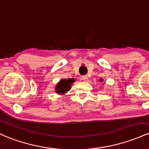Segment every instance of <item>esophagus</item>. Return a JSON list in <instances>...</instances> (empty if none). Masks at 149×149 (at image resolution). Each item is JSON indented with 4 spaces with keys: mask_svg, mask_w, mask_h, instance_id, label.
Instances as JSON below:
<instances>
[{
    "mask_svg": "<svg viewBox=\"0 0 149 149\" xmlns=\"http://www.w3.org/2000/svg\"><path fill=\"white\" fill-rule=\"evenodd\" d=\"M81 79H82L84 81H86V80L88 79V77L86 76V75H84V76L81 77Z\"/></svg>",
    "mask_w": 149,
    "mask_h": 149,
    "instance_id": "34e87169",
    "label": "esophagus"
}]
</instances>
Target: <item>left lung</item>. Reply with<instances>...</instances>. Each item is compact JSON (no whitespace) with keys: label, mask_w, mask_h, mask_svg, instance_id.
<instances>
[{"label":"left lung","mask_w":149,"mask_h":149,"mask_svg":"<svg viewBox=\"0 0 149 149\" xmlns=\"http://www.w3.org/2000/svg\"><path fill=\"white\" fill-rule=\"evenodd\" d=\"M100 81H103V79H100Z\"/></svg>","instance_id":"left-lung-1"}]
</instances>
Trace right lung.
<instances>
[{
	"label": "right lung",
	"mask_w": 149,
	"mask_h": 149,
	"mask_svg": "<svg viewBox=\"0 0 149 149\" xmlns=\"http://www.w3.org/2000/svg\"><path fill=\"white\" fill-rule=\"evenodd\" d=\"M74 81V79H62L60 81V82L57 84L56 91V92L59 94H62V93H66L71 88L72 83Z\"/></svg>",
	"instance_id": "obj_1"
}]
</instances>
